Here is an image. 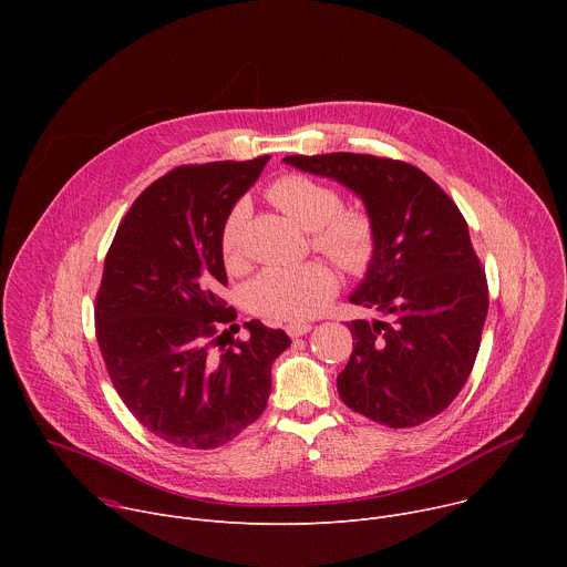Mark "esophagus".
Here are the masks:
<instances>
[{
    "mask_svg": "<svg viewBox=\"0 0 567 567\" xmlns=\"http://www.w3.org/2000/svg\"><path fill=\"white\" fill-rule=\"evenodd\" d=\"M311 330L309 322H289V326L285 328V332L291 337V339H298L302 334H307Z\"/></svg>",
    "mask_w": 567,
    "mask_h": 567,
    "instance_id": "esophagus-1",
    "label": "esophagus"
}]
</instances>
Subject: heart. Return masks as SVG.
<instances>
[{
  "label": "heart",
  "instance_id": "obj_1",
  "mask_svg": "<svg viewBox=\"0 0 567 567\" xmlns=\"http://www.w3.org/2000/svg\"><path fill=\"white\" fill-rule=\"evenodd\" d=\"M267 197L302 228L313 230V247L326 254L350 276H363L377 256V224L361 206H343L337 188L307 175H282ZM249 208L235 204L219 233V249L226 265L241 260V233ZM337 274L326 262H305L296 267H269L247 289L254 311L271 320H302L318 313L337 293Z\"/></svg>",
  "mask_w": 567,
  "mask_h": 567
}]
</instances>
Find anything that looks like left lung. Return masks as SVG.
Listing matches in <instances>:
<instances>
[{"label":"left lung","instance_id":"obj_1","mask_svg":"<svg viewBox=\"0 0 567 567\" xmlns=\"http://www.w3.org/2000/svg\"><path fill=\"white\" fill-rule=\"evenodd\" d=\"M285 164L341 182L377 224L374 262L350 300L383 318L350 322L357 343L337 377L343 403L390 429L433 420L466 383L489 309L466 219L406 161L332 152Z\"/></svg>","mask_w":567,"mask_h":567}]
</instances>
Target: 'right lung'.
Wrapping results in <instances>:
<instances>
[{
    "instance_id": "add662e5",
    "label": "right lung",
    "mask_w": 567,
    "mask_h": 567,
    "mask_svg": "<svg viewBox=\"0 0 567 567\" xmlns=\"http://www.w3.org/2000/svg\"><path fill=\"white\" fill-rule=\"evenodd\" d=\"M267 161L171 171L136 197L105 256L94 316L110 379L150 433L182 449L224 446L254 424L291 346L260 320L247 341L219 334L237 316L219 298L221 224Z\"/></svg>"
}]
</instances>
